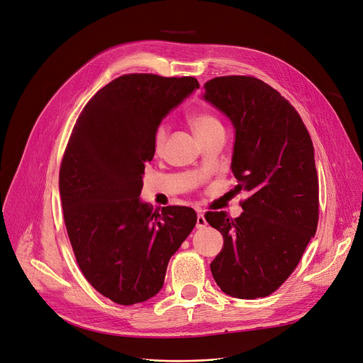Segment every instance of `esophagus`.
<instances>
[{
  "label": "esophagus",
  "instance_id": "1",
  "mask_svg": "<svg viewBox=\"0 0 363 363\" xmlns=\"http://www.w3.org/2000/svg\"><path fill=\"white\" fill-rule=\"evenodd\" d=\"M206 225H208V222H206V218H205V215H203V213H197V222H196V228H197V229H203V228H206Z\"/></svg>",
  "mask_w": 363,
  "mask_h": 363
}]
</instances>
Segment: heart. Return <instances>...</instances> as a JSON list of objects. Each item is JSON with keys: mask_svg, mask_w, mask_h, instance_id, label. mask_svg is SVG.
Instances as JSON below:
<instances>
[{"mask_svg": "<svg viewBox=\"0 0 363 363\" xmlns=\"http://www.w3.org/2000/svg\"><path fill=\"white\" fill-rule=\"evenodd\" d=\"M190 125L194 130L197 137H202L216 128H222V124L219 123V119L205 111H199L190 115ZM167 137V128L166 125H160L154 134V145L157 150H161L164 145Z\"/></svg>", "mask_w": 363, "mask_h": 363, "instance_id": "1", "label": "heart"}]
</instances>
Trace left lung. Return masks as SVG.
Listing matches in <instances>:
<instances>
[{"label": "left lung", "instance_id": "left-lung-1", "mask_svg": "<svg viewBox=\"0 0 363 363\" xmlns=\"http://www.w3.org/2000/svg\"><path fill=\"white\" fill-rule=\"evenodd\" d=\"M202 98L230 121L235 190L250 193L235 219L226 212L205 215L223 236L211 271L230 297H267L290 277L315 235L313 143L294 106L259 79L215 77Z\"/></svg>", "mask_w": 363, "mask_h": 363}]
</instances>
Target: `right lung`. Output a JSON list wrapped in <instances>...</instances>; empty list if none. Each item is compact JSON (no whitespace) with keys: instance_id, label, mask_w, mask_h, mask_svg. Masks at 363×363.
Segmentation results:
<instances>
[{"instance_id":"right-lung-1","label":"right lung","mask_w":363,"mask_h":363,"mask_svg":"<svg viewBox=\"0 0 363 363\" xmlns=\"http://www.w3.org/2000/svg\"><path fill=\"white\" fill-rule=\"evenodd\" d=\"M196 89L191 76H119L72 131L59 174L63 218L80 271L113 303H143L163 289L170 258L197 222L191 208L152 211L140 199L157 128Z\"/></svg>"}]
</instances>
